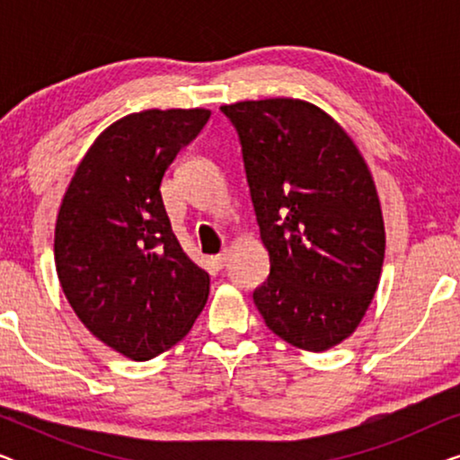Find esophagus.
<instances>
[{"label": "esophagus", "mask_w": 460, "mask_h": 460, "mask_svg": "<svg viewBox=\"0 0 460 460\" xmlns=\"http://www.w3.org/2000/svg\"><path fill=\"white\" fill-rule=\"evenodd\" d=\"M228 257H230V251H228V249H224L222 253H217L216 257H213V263H216L217 268H224V266H226V261H228Z\"/></svg>", "instance_id": "obj_1"}]
</instances>
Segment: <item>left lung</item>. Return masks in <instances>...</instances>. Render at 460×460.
I'll use <instances>...</instances> for the list:
<instances>
[{
    "mask_svg": "<svg viewBox=\"0 0 460 460\" xmlns=\"http://www.w3.org/2000/svg\"><path fill=\"white\" fill-rule=\"evenodd\" d=\"M222 112L238 131L270 276L253 301L268 329L307 351L335 348L379 287L385 226L354 140L316 104L244 100Z\"/></svg>",
    "mask_w": 460,
    "mask_h": 460,
    "instance_id": "left-lung-1",
    "label": "left lung"
}]
</instances>
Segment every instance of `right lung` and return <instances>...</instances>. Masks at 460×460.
I'll return each instance as SVG.
<instances>
[{
  "label": "right lung",
  "instance_id": "1",
  "mask_svg": "<svg viewBox=\"0 0 460 460\" xmlns=\"http://www.w3.org/2000/svg\"><path fill=\"white\" fill-rule=\"evenodd\" d=\"M207 109H148L119 119L81 159L54 230L62 291L93 337L136 362L188 335L209 297V274L184 253L161 197Z\"/></svg>",
  "mask_w": 460,
  "mask_h": 460
}]
</instances>
